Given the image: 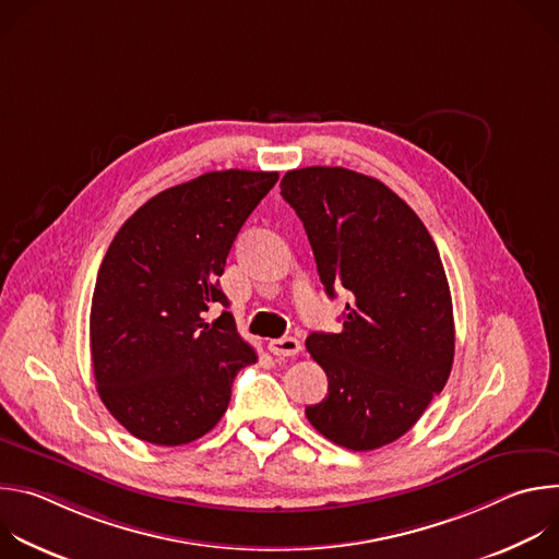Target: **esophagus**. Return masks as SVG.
<instances>
[{
  "instance_id": "1",
  "label": "esophagus",
  "mask_w": 559,
  "mask_h": 559,
  "mask_svg": "<svg viewBox=\"0 0 559 559\" xmlns=\"http://www.w3.org/2000/svg\"><path fill=\"white\" fill-rule=\"evenodd\" d=\"M267 349H270L274 356H296V354L300 352V341L294 338V336L274 338V341H270Z\"/></svg>"
}]
</instances>
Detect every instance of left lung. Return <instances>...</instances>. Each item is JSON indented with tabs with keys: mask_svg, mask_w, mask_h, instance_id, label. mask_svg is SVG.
<instances>
[{
	"mask_svg": "<svg viewBox=\"0 0 559 559\" xmlns=\"http://www.w3.org/2000/svg\"><path fill=\"white\" fill-rule=\"evenodd\" d=\"M296 210L330 298L347 289L343 330L305 345L328 373L311 427L352 451L405 436L447 384L455 330L447 274L418 214L378 179L347 168L289 170Z\"/></svg>",
	"mask_w": 559,
	"mask_h": 559,
	"instance_id": "left-lung-1",
	"label": "left lung"
}]
</instances>
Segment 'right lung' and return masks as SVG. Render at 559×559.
<instances>
[{
  "mask_svg": "<svg viewBox=\"0 0 559 559\" xmlns=\"http://www.w3.org/2000/svg\"><path fill=\"white\" fill-rule=\"evenodd\" d=\"M278 173L223 170L168 188L117 231L91 307V354L106 409L139 440L179 447L223 418L257 352L218 287L238 229Z\"/></svg>",
  "mask_w": 559,
  "mask_h": 559,
  "instance_id": "1",
  "label": "right lung"
}]
</instances>
